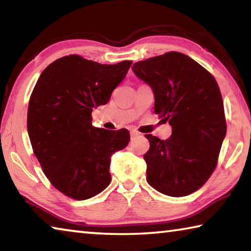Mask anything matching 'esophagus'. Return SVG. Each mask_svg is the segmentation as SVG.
<instances>
[{"label": "esophagus", "instance_id": "obj_1", "mask_svg": "<svg viewBox=\"0 0 251 251\" xmlns=\"http://www.w3.org/2000/svg\"><path fill=\"white\" fill-rule=\"evenodd\" d=\"M138 135V133H137V131H135V130H133V131H131V133H130V136H131V139H133V138H135L136 137V136H137Z\"/></svg>", "mask_w": 251, "mask_h": 251}]
</instances>
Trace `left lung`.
Segmentation results:
<instances>
[{"label": "left lung", "mask_w": 251, "mask_h": 251, "mask_svg": "<svg viewBox=\"0 0 251 251\" xmlns=\"http://www.w3.org/2000/svg\"><path fill=\"white\" fill-rule=\"evenodd\" d=\"M131 70L150 85L155 113L172 126V136L165 141L145 135L150 141L144 155L148 184L172 197L196 192L216 168L227 131L217 82L179 52L137 62Z\"/></svg>", "instance_id": "1"}]
</instances>
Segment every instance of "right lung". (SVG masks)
<instances>
[{
  "label": "right lung",
  "instance_id": "right-lung-1",
  "mask_svg": "<svg viewBox=\"0 0 251 251\" xmlns=\"http://www.w3.org/2000/svg\"><path fill=\"white\" fill-rule=\"evenodd\" d=\"M131 61L107 65L69 55L42 72L27 109V133L45 176L77 201L100 194L110 182V158L129 143L127 129L92 125L91 114L107 104Z\"/></svg>",
  "mask_w": 251,
  "mask_h": 251
}]
</instances>
